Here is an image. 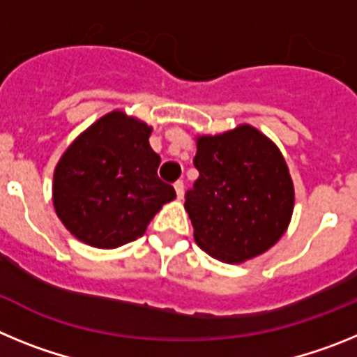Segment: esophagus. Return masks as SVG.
Here are the masks:
<instances>
[{
  "label": "esophagus",
  "mask_w": 357,
  "mask_h": 357,
  "mask_svg": "<svg viewBox=\"0 0 357 357\" xmlns=\"http://www.w3.org/2000/svg\"><path fill=\"white\" fill-rule=\"evenodd\" d=\"M175 191H176V197L182 198V195H184V182L176 181L175 182Z\"/></svg>",
  "instance_id": "1"
}]
</instances>
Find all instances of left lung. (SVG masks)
<instances>
[{
	"mask_svg": "<svg viewBox=\"0 0 357 357\" xmlns=\"http://www.w3.org/2000/svg\"><path fill=\"white\" fill-rule=\"evenodd\" d=\"M198 178L185 193L202 250L222 263H243L272 248L289 225L295 191L279 148L250 125L200 135Z\"/></svg>",
	"mask_w": 357,
	"mask_h": 357,
	"instance_id": "1",
	"label": "left lung"
}]
</instances>
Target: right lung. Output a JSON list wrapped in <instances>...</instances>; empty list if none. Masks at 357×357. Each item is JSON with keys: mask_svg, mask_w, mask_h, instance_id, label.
Listing matches in <instances>:
<instances>
[{"mask_svg": "<svg viewBox=\"0 0 357 357\" xmlns=\"http://www.w3.org/2000/svg\"><path fill=\"white\" fill-rule=\"evenodd\" d=\"M151 127L112 110L69 144L53 173V206L75 238L118 248L141 238L164 204L176 197L157 176L160 157Z\"/></svg>", "mask_w": 357, "mask_h": 357, "instance_id": "add662e5", "label": "right lung"}]
</instances>
